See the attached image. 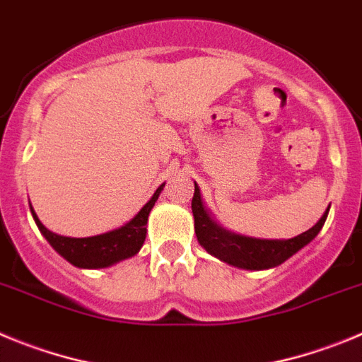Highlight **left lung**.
I'll return each instance as SVG.
<instances>
[{"label": "left lung", "instance_id": "left-lung-1", "mask_svg": "<svg viewBox=\"0 0 362 362\" xmlns=\"http://www.w3.org/2000/svg\"><path fill=\"white\" fill-rule=\"evenodd\" d=\"M191 209H193L194 216V233H197L200 245L207 252L216 256L221 262L238 267V269L263 270L281 265L283 262L291 258L292 254L310 243L317 236L319 230L323 229L330 207L325 211L323 216L319 218V221L312 229L305 230L291 240H259V238L242 236V234L223 229L213 220L209 211L205 209L200 187L197 184H194Z\"/></svg>", "mask_w": 362, "mask_h": 362}]
</instances>
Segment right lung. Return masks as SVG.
Listing matches in <instances>:
<instances>
[{"instance_id": "add662e5", "label": "right lung", "mask_w": 362, "mask_h": 362, "mask_svg": "<svg viewBox=\"0 0 362 362\" xmlns=\"http://www.w3.org/2000/svg\"><path fill=\"white\" fill-rule=\"evenodd\" d=\"M164 184L155 191L151 200L139 211L135 218L124 223L122 227L110 233L97 234L90 238H68L59 236V234L52 233L47 227L39 221L37 214L32 209V216L35 220V226L39 227L41 234L48 240L52 247L63 256L66 262L71 265L79 267V269H104V267L115 265L126 258L135 256L141 250L142 243L146 240V226H148V216L151 213L153 205L158 200V194L162 193Z\"/></svg>"}]
</instances>
